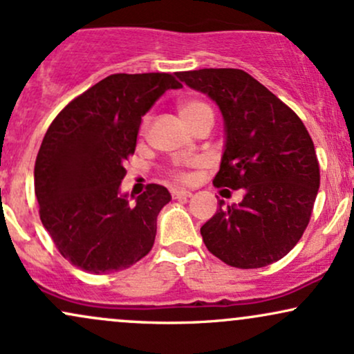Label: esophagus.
Here are the masks:
<instances>
[{"label": "esophagus", "mask_w": 354, "mask_h": 354, "mask_svg": "<svg viewBox=\"0 0 354 354\" xmlns=\"http://www.w3.org/2000/svg\"><path fill=\"white\" fill-rule=\"evenodd\" d=\"M171 196H173V200H186V198L191 196V191H188V189H173Z\"/></svg>", "instance_id": "esophagus-1"}]
</instances>
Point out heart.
<instances>
[{"label":"heart","mask_w":354,"mask_h":354,"mask_svg":"<svg viewBox=\"0 0 354 354\" xmlns=\"http://www.w3.org/2000/svg\"><path fill=\"white\" fill-rule=\"evenodd\" d=\"M178 111H180L181 118L188 123V126H193L198 120H200V118H203L205 115H213V111H211L208 104H206L205 101L196 100V98H185L178 101ZM145 126H146V121L143 123V128ZM169 176H171L174 181H180V183L189 181L191 178L189 173L185 171V169H173V171L169 173Z\"/></svg>","instance_id":"1"}]
</instances>
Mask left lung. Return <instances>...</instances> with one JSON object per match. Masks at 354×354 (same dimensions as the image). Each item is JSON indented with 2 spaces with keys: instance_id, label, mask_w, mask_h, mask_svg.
<instances>
[{
  "instance_id": "1",
  "label": "left lung",
  "mask_w": 354,
  "mask_h": 354,
  "mask_svg": "<svg viewBox=\"0 0 354 354\" xmlns=\"http://www.w3.org/2000/svg\"><path fill=\"white\" fill-rule=\"evenodd\" d=\"M216 101L226 146L216 188L243 189L238 206L219 208L201 226L209 253L239 270L278 261L310 223L319 188V163L306 126L258 80L234 68L176 73Z\"/></svg>"
}]
</instances>
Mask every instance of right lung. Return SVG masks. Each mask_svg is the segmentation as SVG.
<instances>
[{
    "label": "right lung",
    "instance_id": "obj_1",
    "mask_svg": "<svg viewBox=\"0 0 354 354\" xmlns=\"http://www.w3.org/2000/svg\"><path fill=\"white\" fill-rule=\"evenodd\" d=\"M176 88L181 83L169 73H118L70 101L48 128L36 156L35 193L43 226L73 266L109 274L151 251L158 213L171 196L151 183L129 205L120 185L141 116Z\"/></svg>",
    "mask_w": 354,
    "mask_h": 354
}]
</instances>
